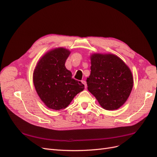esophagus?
I'll return each mask as SVG.
<instances>
[{"mask_svg":"<svg viewBox=\"0 0 157 157\" xmlns=\"http://www.w3.org/2000/svg\"><path fill=\"white\" fill-rule=\"evenodd\" d=\"M82 83L84 85V88H86L87 87V84H86V82L85 81V80H82Z\"/></svg>","mask_w":157,"mask_h":157,"instance_id":"obj_1","label":"esophagus"}]
</instances>
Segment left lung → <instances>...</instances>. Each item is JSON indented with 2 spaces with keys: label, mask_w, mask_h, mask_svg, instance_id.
<instances>
[{
  "label": "left lung",
  "mask_w": 157,
  "mask_h": 157,
  "mask_svg": "<svg viewBox=\"0 0 157 157\" xmlns=\"http://www.w3.org/2000/svg\"><path fill=\"white\" fill-rule=\"evenodd\" d=\"M91 73L86 79L88 91L105 110H117L126 101L134 85L129 67L113 54L90 55Z\"/></svg>",
  "instance_id": "left-lung-1"
}]
</instances>
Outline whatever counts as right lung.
<instances>
[{
  "mask_svg": "<svg viewBox=\"0 0 157 157\" xmlns=\"http://www.w3.org/2000/svg\"><path fill=\"white\" fill-rule=\"evenodd\" d=\"M71 51L63 47L52 49L38 61L33 81L41 101L49 109L60 110L67 107L84 85L72 78L65 63Z\"/></svg>",
  "mask_w": 157,
  "mask_h": 157,
  "instance_id": "1",
  "label": "right lung"
}]
</instances>
